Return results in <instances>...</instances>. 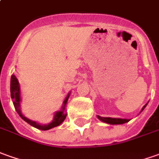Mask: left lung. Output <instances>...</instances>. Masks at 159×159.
I'll return each mask as SVG.
<instances>
[{
	"instance_id": "8db88e82",
	"label": "left lung",
	"mask_w": 159,
	"mask_h": 159,
	"mask_svg": "<svg viewBox=\"0 0 159 159\" xmlns=\"http://www.w3.org/2000/svg\"><path fill=\"white\" fill-rule=\"evenodd\" d=\"M146 107V105L144 106V107L142 108V111L144 109V107ZM98 119L99 120H101L103 122L107 124H110V125H121V124H125L129 122L130 119H115V118H104V117H100V116H97Z\"/></svg>"
}]
</instances>
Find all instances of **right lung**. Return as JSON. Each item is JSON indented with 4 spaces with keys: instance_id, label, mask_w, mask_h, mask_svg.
Segmentation results:
<instances>
[{
    "instance_id": "right-lung-1",
    "label": "right lung",
    "mask_w": 159,
    "mask_h": 159,
    "mask_svg": "<svg viewBox=\"0 0 159 159\" xmlns=\"http://www.w3.org/2000/svg\"><path fill=\"white\" fill-rule=\"evenodd\" d=\"M10 93H11V98L13 100V104L15 106V108L16 111L18 112V114L20 116V118L25 120L27 123H28L30 125L34 126V127L37 128V129H40V130H42V131H47V130H49L51 128L55 127V126H58L60 125L64 120H65L66 117V113L64 112L65 111V107L66 105V102H67V99L69 98V94L66 96V98H65L64 102H63V107H62V109L61 111H56L55 114H54V118H53V120H52L51 123L48 124V125H40V124L36 123L35 121H33V120H30L28 119L26 117H24L22 114H21V111H20V85L19 81L17 80V78L15 77V75H12L11 76V82H10Z\"/></svg>"
}]
</instances>
